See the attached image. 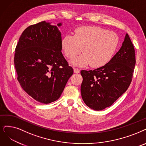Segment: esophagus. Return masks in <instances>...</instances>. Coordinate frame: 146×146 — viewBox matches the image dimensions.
I'll list each match as a JSON object with an SVG mask.
<instances>
[{
	"label": "esophagus",
	"instance_id": "esophagus-1",
	"mask_svg": "<svg viewBox=\"0 0 146 146\" xmlns=\"http://www.w3.org/2000/svg\"><path fill=\"white\" fill-rule=\"evenodd\" d=\"M74 72L76 73V74L79 73L80 72V69L78 68H74Z\"/></svg>",
	"mask_w": 146,
	"mask_h": 146
}]
</instances>
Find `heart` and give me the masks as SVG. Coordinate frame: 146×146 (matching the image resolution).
Listing matches in <instances>:
<instances>
[{
    "mask_svg": "<svg viewBox=\"0 0 146 146\" xmlns=\"http://www.w3.org/2000/svg\"><path fill=\"white\" fill-rule=\"evenodd\" d=\"M119 44L116 33L96 26H83L75 30L74 36L67 35L62 39V47L69 59L81 53L71 60L75 65L84 66L90 64L94 68L107 64L115 53Z\"/></svg>",
    "mask_w": 146,
    "mask_h": 146,
    "instance_id": "1",
    "label": "heart"
}]
</instances>
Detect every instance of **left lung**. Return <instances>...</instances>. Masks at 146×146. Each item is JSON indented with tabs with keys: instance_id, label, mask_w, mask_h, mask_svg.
I'll list each match as a JSON object with an SVG mask.
<instances>
[{
	"instance_id": "left-lung-1",
	"label": "left lung",
	"mask_w": 146,
	"mask_h": 146,
	"mask_svg": "<svg viewBox=\"0 0 146 146\" xmlns=\"http://www.w3.org/2000/svg\"><path fill=\"white\" fill-rule=\"evenodd\" d=\"M133 45L126 33L121 48L109 62L81 74V93L87 106L96 111L108 107L129 87L135 65Z\"/></svg>"
}]
</instances>
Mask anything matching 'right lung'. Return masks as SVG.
Segmentation results:
<instances>
[{
    "label": "right lung",
    "mask_w": 146,
    "mask_h": 146,
    "mask_svg": "<svg viewBox=\"0 0 146 146\" xmlns=\"http://www.w3.org/2000/svg\"><path fill=\"white\" fill-rule=\"evenodd\" d=\"M62 25L44 21L29 26L15 48L17 80L29 96L42 104L57 100L74 72L62 53L58 29Z\"/></svg>",
    "instance_id": "obj_1"
}]
</instances>
